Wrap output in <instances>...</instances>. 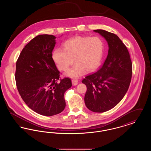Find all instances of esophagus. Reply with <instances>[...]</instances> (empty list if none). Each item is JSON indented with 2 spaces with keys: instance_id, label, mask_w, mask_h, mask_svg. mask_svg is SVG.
Returning <instances> with one entry per match:
<instances>
[{
  "instance_id": "esophagus-1",
  "label": "esophagus",
  "mask_w": 151,
  "mask_h": 151,
  "mask_svg": "<svg viewBox=\"0 0 151 151\" xmlns=\"http://www.w3.org/2000/svg\"><path fill=\"white\" fill-rule=\"evenodd\" d=\"M72 85L73 86H75L76 85H78V80H76V79H73L72 80Z\"/></svg>"
}]
</instances>
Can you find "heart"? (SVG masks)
Listing matches in <instances>:
<instances>
[{"label":"heart","mask_w":151,"mask_h":151,"mask_svg":"<svg viewBox=\"0 0 151 151\" xmlns=\"http://www.w3.org/2000/svg\"><path fill=\"white\" fill-rule=\"evenodd\" d=\"M104 54V43L98 37L76 36L66 41L64 49H55L52 59L59 70L66 71L74 62L75 65L65 75L77 78L86 71H93L100 65Z\"/></svg>","instance_id":"1"}]
</instances>
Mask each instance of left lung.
<instances>
[{"mask_svg": "<svg viewBox=\"0 0 151 151\" xmlns=\"http://www.w3.org/2000/svg\"><path fill=\"white\" fill-rule=\"evenodd\" d=\"M94 32L108 42V56L100 69L86 76L82 83L87 88L86 108L103 113L115 107L126 93L132 77V62L126 46L116 35L102 29Z\"/></svg>", "mask_w": 151, "mask_h": 151, "instance_id": "8db88e82", "label": "left lung"}]
</instances>
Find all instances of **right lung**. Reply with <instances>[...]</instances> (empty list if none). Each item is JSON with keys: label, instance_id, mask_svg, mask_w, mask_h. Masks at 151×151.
I'll list each match as a JSON object with an SVG mask.
<instances>
[{"label": "right lung", "instance_id": "right-lung-1", "mask_svg": "<svg viewBox=\"0 0 151 151\" xmlns=\"http://www.w3.org/2000/svg\"><path fill=\"white\" fill-rule=\"evenodd\" d=\"M55 38L49 35L36 36L25 45L16 62L19 93L29 108L45 116L63 111L65 92L72 86L71 79H59L60 72L52 58Z\"/></svg>", "mask_w": 151, "mask_h": 151}]
</instances>
